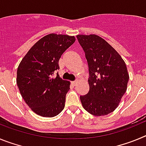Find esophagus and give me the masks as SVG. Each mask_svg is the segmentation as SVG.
<instances>
[{"label":"esophagus","mask_w":146,"mask_h":146,"mask_svg":"<svg viewBox=\"0 0 146 146\" xmlns=\"http://www.w3.org/2000/svg\"><path fill=\"white\" fill-rule=\"evenodd\" d=\"M77 81H73V82H72V84L73 85V86H76L77 85Z\"/></svg>","instance_id":"obj_1"}]
</instances>
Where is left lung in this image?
<instances>
[{"mask_svg": "<svg viewBox=\"0 0 146 146\" xmlns=\"http://www.w3.org/2000/svg\"><path fill=\"white\" fill-rule=\"evenodd\" d=\"M88 65L89 91L80 96L86 111L95 116L116 109L129 79L124 60L111 45L97 35H77Z\"/></svg>", "mask_w": 146, "mask_h": 146, "instance_id": "obj_1", "label": "left lung"}]
</instances>
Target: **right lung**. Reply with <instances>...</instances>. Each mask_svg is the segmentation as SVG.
Masks as SVG:
<instances>
[{
	"label": "right lung",
	"instance_id": "add662e5",
	"mask_svg": "<svg viewBox=\"0 0 146 146\" xmlns=\"http://www.w3.org/2000/svg\"><path fill=\"white\" fill-rule=\"evenodd\" d=\"M75 42V37L50 33L33 45L20 63L17 84L29 108L42 117L56 116L64 110L69 81L54 74L60 56Z\"/></svg>",
	"mask_w": 146,
	"mask_h": 146
}]
</instances>
